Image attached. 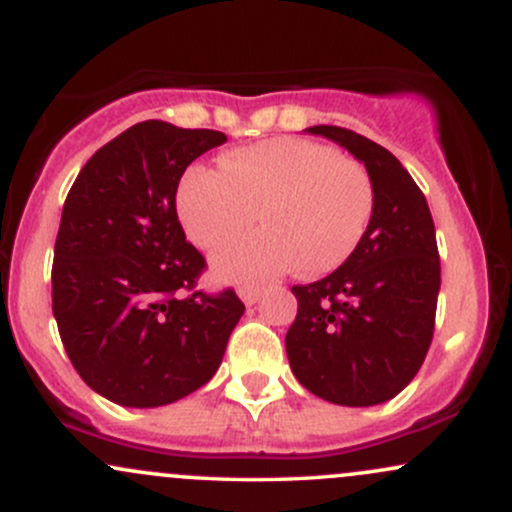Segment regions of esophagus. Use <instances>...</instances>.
<instances>
[{"label": "esophagus", "instance_id": "obj_1", "mask_svg": "<svg viewBox=\"0 0 512 512\" xmlns=\"http://www.w3.org/2000/svg\"><path fill=\"white\" fill-rule=\"evenodd\" d=\"M238 296L245 305H255L257 301H260L262 291L255 289V286H243V289H238Z\"/></svg>", "mask_w": 512, "mask_h": 512}]
</instances>
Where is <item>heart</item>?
<instances>
[{
  "label": "heart",
  "mask_w": 512,
  "mask_h": 512,
  "mask_svg": "<svg viewBox=\"0 0 512 512\" xmlns=\"http://www.w3.org/2000/svg\"><path fill=\"white\" fill-rule=\"evenodd\" d=\"M260 216L262 231L216 252L221 281L264 284L298 269L334 272L354 255L373 214L368 173L332 146L276 137L192 168L178 187L185 236L202 250L228 243Z\"/></svg>",
  "instance_id": "1"
}]
</instances>
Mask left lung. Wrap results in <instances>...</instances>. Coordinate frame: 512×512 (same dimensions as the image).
Segmentation results:
<instances>
[{"instance_id":"left-lung-1","label":"left lung","mask_w":512,"mask_h":512,"mask_svg":"<svg viewBox=\"0 0 512 512\" xmlns=\"http://www.w3.org/2000/svg\"><path fill=\"white\" fill-rule=\"evenodd\" d=\"M305 132L344 146L368 170L373 214L354 255L325 279L293 286L286 332L296 380L342 407H373L407 387L436 325L440 260L424 192L390 151L351 129Z\"/></svg>"}]
</instances>
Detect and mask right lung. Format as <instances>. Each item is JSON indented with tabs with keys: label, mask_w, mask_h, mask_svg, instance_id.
I'll return each mask as SVG.
<instances>
[{
	"label": "right lung",
	"mask_w": 512,
	"mask_h": 512,
	"mask_svg": "<svg viewBox=\"0 0 512 512\" xmlns=\"http://www.w3.org/2000/svg\"><path fill=\"white\" fill-rule=\"evenodd\" d=\"M223 142L216 129L139 122L88 158L64 202L52 315L81 380L122 407L207 385L245 313L236 291H195L204 257L175 211L185 168Z\"/></svg>",
	"instance_id": "obj_1"
}]
</instances>
